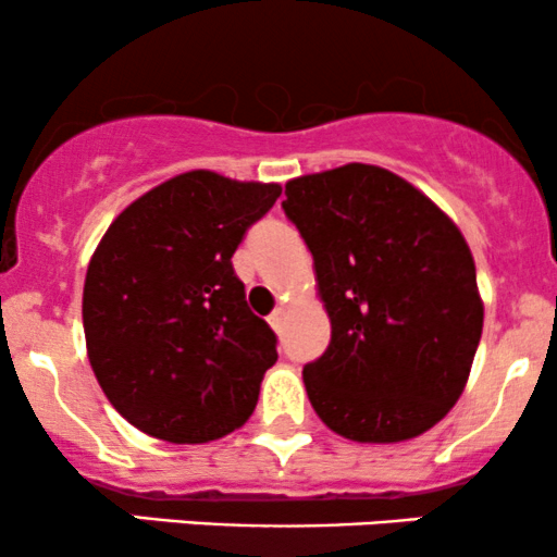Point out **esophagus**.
<instances>
[{
	"label": "esophagus",
	"instance_id": "1",
	"mask_svg": "<svg viewBox=\"0 0 557 557\" xmlns=\"http://www.w3.org/2000/svg\"><path fill=\"white\" fill-rule=\"evenodd\" d=\"M283 319H285V309H283V306H280V309H274L272 314H270V324H272L274 330H280V327H283Z\"/></svg>",
	"mask_w": 557,
	"mask_h": 557
}]
</instances>
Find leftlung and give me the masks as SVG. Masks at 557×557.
I'll return each instance as SVG.
<instances>
[{
	"instance_id": "1",
	"label": "left lung",
	"mask_w": 557,
	"mask_h": 557,
	"mask_svg": "<svg viewBox=\"0 0 557 557\" xmlns=\"http://www.w3.org/2000/svg\"><path fill=\"white\" fill-rule=\"evenodd\" d=\"M285 196L332 324L327 350L304 367L311 406L356 443L419 437L461 398L482 337L461 230L374 164L296 177Z\"/></svg>"
}]
</instances>
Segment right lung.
<instances>
[{"label":"right lung","mask_w":557,"mask_h":557,"mask_svg":"<svg viewBox=\"0 0 557 557\" xmlns=\"http://www.w3.org/2000/svg\"><path fill=\"white\" fill-rule=\"evenodd\" d=\"M277 183L183 172L112 222L83 287L88 361L117 413L177 445L253 413L277 335L246 304L233 253L274 207Z\"/></svg>","instance_id":"1"}]
</instances>
